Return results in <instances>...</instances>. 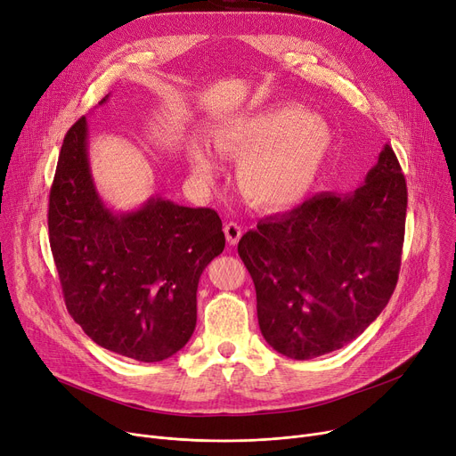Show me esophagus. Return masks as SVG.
<instances>
[{"mask_svg":"<svg viewBox=\"0 0 456 456\" xmlns=\"http://www.w3.org/2000/svg\"><path fill=\"white\" fill-rule=\"evenodd\" d=\"M224 232H225L227 242H229L231 246H236L238 240H240V236H242V227L238 225V224H234V222H229V224H225Z\"/></svg>","mask_w":456,"mask_h":456,"instance_id":"34e87169","label":"esophagus"}]
</instances>
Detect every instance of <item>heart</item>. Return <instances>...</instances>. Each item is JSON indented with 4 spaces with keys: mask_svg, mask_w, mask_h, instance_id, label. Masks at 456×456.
<instances>
[{
    "mask_svg": "<svg viewBox=\"0 0 456 456\" xmlns=\"http://www.w3.org/2000/svg\"><path fill=\"white\" fill-rule=\"evenodd\" d=\"M216 148L240 159L238 177L246 196L265 208L303 201L318 184L332 150L325 119L299 105H275L232 119L212 133ZM188 160L196 179L208 183L218 166L200 142H190Z\"/></svg>",
    "mask_w": 456,
    "mask_h": 456,
    "instance_id": "b5f03b06",
    "label": "heart"
}]
</instances>
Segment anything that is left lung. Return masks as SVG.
<instances>
[{"label": "left lung", "instance_id": "1", "mask_svg": "<svg viewBox=\"0 0 456 456\" xmlns=\"http://www.w3.org/2000/svg\"><path fill=\"white\" fill-rule=\"evenodd\" d=\"M404 218V175L385 143L351 194L323 191L248 231L238 255L255 282L265 340L308 361L362 334L395 290Z\"/></svg>", "mask_w": 456, "mask_h": 456}]
</instances>
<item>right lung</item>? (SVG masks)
Returning a JSON list of instances; mask_svg holds the SVG:
<instances>
[{
    "label": "right lung",
    "mask_w": 456,
    "mask_h": 456,
    "mask_svg": "<svg viewBox=\"0 0 456 456\" xmlns=\"http://www.w3.org/2000/svg\"><path fill=\"white\" fill-rule=\"evenodd\" d=\"M47 227L68 313L95 344L138 362L184 347L200 277L225 248L218 212L162 198L110 210L90 174L83 116L62 142Z\"/></svg>",
    "instance_id": "1"
}]
</instances>
